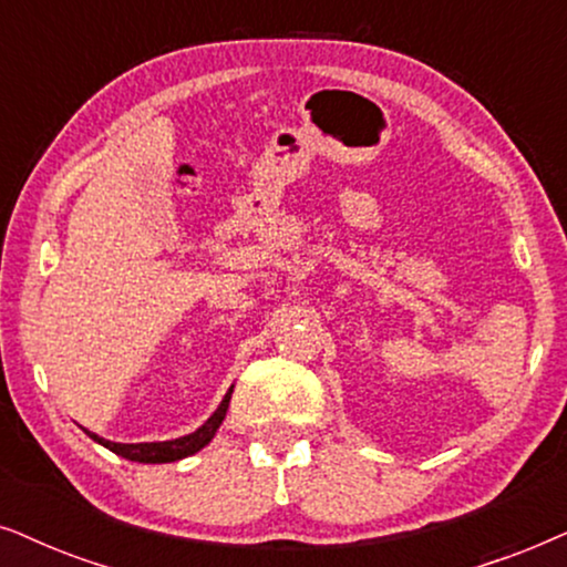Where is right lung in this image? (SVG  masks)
<instances>
[{"label": "right lung", "mask_w": 567, "mask_h": 567, "mask_svg": "<svg viewBox=\"0 0 567 567\" xmlns=\"http://www.w3.org/2000/svg\"><path fill=\"white\" fill-rule=\"evenodd\" d=\"M230 394H233V386L228 389V394L223 396V402L217 410L209 414L207 422L202 427H196L194 433L188 435H181V437H173V441H155V443H113V441H105V437L90 433V430H85V433L93 437L95 443H101V446H105L109 451H113V454L130 458V462H140V464H168V462H178V458H186L196 454V451H202L207 446L209 441H213L217 427L223 425L225 414H228V404H230Z\"/></svg>", "instance_id": "1"}]
</instances>
